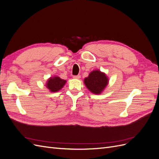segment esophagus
Returning <instances> with one entry per match:
<instances>
[{
  "label": "esophagus",
  "mask_w": 159,
  "mask_h": 159,
  "mask_svg": "<svg viewBox=\"0 0 159 159\" xmlns=\"http://www.w3.org/2000/svg\"><path fill=\"white\" fill-rule=\"evenodd\" d=\"M74 78H75V79H80V78H81V75H74V77H73Z\"/></svg>",
  "instance_id": "1"
}]
</instances>
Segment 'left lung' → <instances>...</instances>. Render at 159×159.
Returning a JSON list of instances; mask_svg holds the SVG:
<instances>
[{
	"label": "left lung",
	"mask_w": 159,
	"mask_h": 159,
	"mask_svg": "<svg viewBox=\"0 0 159 159\" xmlns=\"http://www.w3.org/2000/svg\"><path fill=\"white\" fill-rule=\"evenodd\" d=\"M84 84L89 91L93 94L102 93L109 84V78L104 72L93 70L84 79Z\"/></svg>",
	"instance_id": "left-lung-1"
}]
</instances>
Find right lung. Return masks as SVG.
<instances>
[{"label":"right lung","instance_id":"add662e5","mask_svg":"<svg viewBox=\"0 0 159 159\" xmlns=\"http://www.w3.org/2000/svg\"><path fill=\"white\" fill-rule=\"evenodd\" d=\"M66 83V80L61 79L58 76H53L48 80L46 87L50 90V92H57L64 87Z\"/></svg>","mask_w":159,"mask_h":159}]
</instances>
